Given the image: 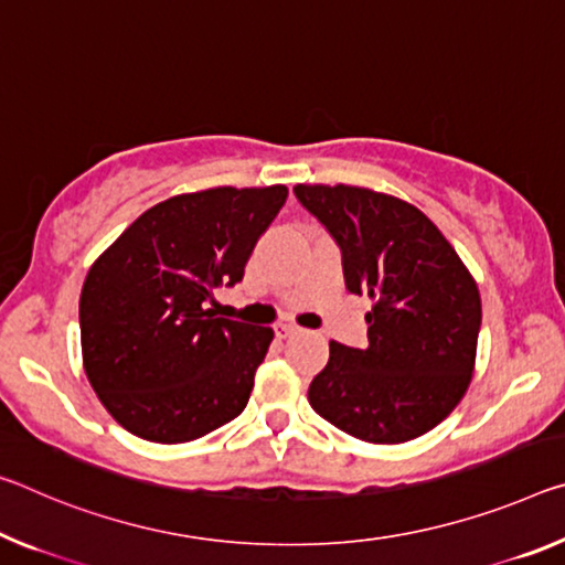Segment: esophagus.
I'll return each mask as SVG.
<instances>
[{
	"instance_id": "esophagus-1",
	"label": "esophagus",
	"mask_w": 565,
	"mask_h": 565,
	"mask_svg": "<svg viewBox=\"0 0 565 565\" xmlns=\"http://www.w3.org/2000/svg\"><path fill=\"white\" fill-rule=\"evenodd\" d=\"M274 331H276V337H279V339H286V337L297 334L299 327H294V324H276Z\"/></svg>"
}]
</instances>
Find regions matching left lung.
Returning <instances> with one entry per match:
<instances>
[{"label":"left lung","mask_w":565,"mask_h":565,"mask_svg":"<svg viewBox=\"0 0 565 565\" xmlns=\"http://www.w3.org/2000/svg\"><path fill=\"white\" fill-rule=\"evenodd\" d=\"M294 193L342 250L347 289L374 301L370 344L329 342L309 405L356 440H415L468 390L482 319L478 284L440 228L395 195L342 183Z\"/></svg>","instance_id":"1"}]
</instances>
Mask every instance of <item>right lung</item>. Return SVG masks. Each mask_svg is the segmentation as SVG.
Wrapping results in <instances>:
<instances>
[{
  "label": "right lung",
  "instance_id": "1",
  "mask_svg": "<svg viewBox=\"0 0 565 565\" xmlns=\"http://www.w3.org/2000/svg\"><path fill=\"white\" fill-rule=\"evenodd\" d=\"M286 185L211 188L153 205L87 271L83 362L105 409L150 443H188L244 412L274 331L205 309L244 279Z\"/></svg>",
  "mask_w": 565,
  "mask_h": 565
}]
</instances>
